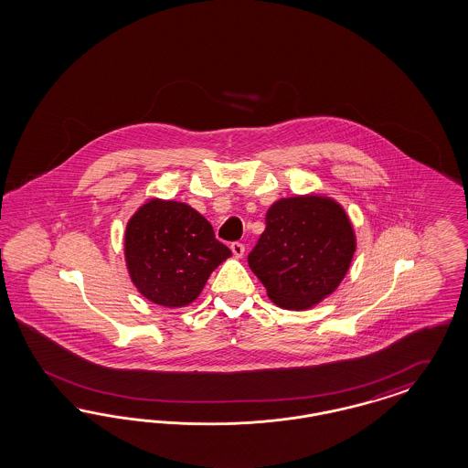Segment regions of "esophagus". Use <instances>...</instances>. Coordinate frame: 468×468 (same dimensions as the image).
I'll return each instance as SVG.
<instances>
[{
  "mask_svg": "<svg viewBox=\"0 0 468 468\" xmlns=\"http://www.w3.org/2000/svg\"><path fill=\"white\" fill-rule=\"evenodd\" d=\"M231 252L235 258H242L243 252H245V245L240 242L231 243Z\"/></svg>",
  "mask_w": 468,
  "mask_h": 468,
  "instance_id": "1",
  "label": "esophagus"
}]
</instances>
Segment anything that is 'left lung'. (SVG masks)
<instances>
[{
  "label": "left lung",
  "mask_w": 468,
  "mask_h": 468,
  "mask_svg": "<svg viewBox=\"0 0 468 468\" xmlns=\"http://www.w3.org/2000/svg\"><path fill=\"white\" fill-rule=\"evenodd\" d=\"M355 250L346 210L332 198L306 195L274 202L247 261L276 306L307 309L339 287Z\"/></svg>",
  "instance_id": "obj_1"
}]
</instances>
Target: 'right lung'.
Listing matches in <instances>:
<instances>
[{"mask_svg": "<svg viewBox=\"0 0 468 468\" xmlns=\"http://www.w3.org/2000/svg\"><path fill=\"white\" fill-rule=\"evenodd\" d=\"M124 254L129 276L144 297L161 306L183 307L194 303L231 250L190 206L154 198L129 219Z\"/></svg>", "mask_w": 468, "mask_h": 468, "instance_id": "1", "label": "right lung"}]
</instances>
